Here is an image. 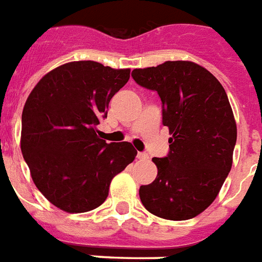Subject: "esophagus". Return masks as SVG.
<instances>
[{
	"label": "esophagus",
	"mask_w": 262,
	"mask_h": 262,
	"mask_svg": "<svg viewBox=\"0 0 262 262\" xmlns=\"http://www.w3.org/2000/svg\"><path fill=\"white\" fill-rule=\"evenodd\" d=\"M137 159H141V161H145V159H148V154L139 152V154H137Z\"/></svg>",
	"instance_id": "1"
}]
</instances>
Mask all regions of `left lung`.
<instances>
[{"label": "left lung", "mask_w": 262, "mask_h": 262, "mask_svg": "<svg viewBox=\"0 0 262 262\" xmlns=\"http://www.w3.org/2000/svg\"><path fill=\"white\" fill-rule=\"evenodd\" d=\"M132 77L157 91L169 127V154L152 158L157 179L140 187L149 213L183 221L206 210L232 167L236 122L228 96L205 67L187 60L136 69Z\"/></svg>", "instance_id": "1"}]
</instances>
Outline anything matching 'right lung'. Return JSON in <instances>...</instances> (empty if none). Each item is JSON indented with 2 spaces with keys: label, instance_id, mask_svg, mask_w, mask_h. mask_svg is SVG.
Here are the masks:
<instances>
[{
  "label": "right lung",
  "instance_id": "1",
  "mask_svg": "<svg viewBox=\"0 0 262 262\" xmlns=\"http://www.w3.org/2000/svg\"><path fill=\"white\" fill-rule=\"evenodd\" d=\"M130 69L92 60L70 61L45 74L26 100L20 148L34 184L67 213H85L108 196L111 180L135 161L127 143L100 139L97 125Z\"/></svg>",
  "mask_w": 262,
  "mask_h": 262
}]
</instances>
